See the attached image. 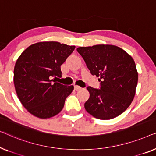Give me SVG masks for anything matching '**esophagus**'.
<instances>
[{
  "label": "esophagus",
  "mask_w": 156,
  "mask_h": 156,
  "mask_svg": "<svg viewBox=\"0 0 156 156\" xmlns=\"http://www.w3.org/2000/svg\"><path fill=\"white\" fill-rule=\"evenodd\" d=\"M81 88H82V87L78 86V85H74V89H75V90H76V91L80 90H81Z\"/></svg>",
  "instance_id": "esophagus-1"
}]
</instances>
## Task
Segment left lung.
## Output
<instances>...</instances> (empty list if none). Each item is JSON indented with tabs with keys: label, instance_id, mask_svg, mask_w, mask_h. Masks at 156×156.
I'll return each mask as SVG.
<instances>
[{
	"label": "left lung",
	"instance_id": "1",
	"mask_svg": "<svg viewBox=\"0 0 156 156\" xmlns=\"http://www.w3.org/2000/svg\"><path fill=\"white\" fill-rule=\"evenodd\" d=\"M92 75L100 77V89L87 87L90 98L85 109L94 117L115 118L129 107L135 96L138 72L132 57L115 45L78 47Z\"/></svg>",
	"mask_w": 156,
	"mask_h": 156
}]
</instances>
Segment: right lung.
Masks as SVG:
<instances>
[{"instance_id": "1", "label": "right lung", "mask_w": 156, "mask_h": 156, "mask_svg": "<svg viewBox=\"0 0 156 156\" xmlns=\"http://www.w3.org/2000/svg\"><path fill=\"white\" fill-rule=\"evenodd\" d=\"M75 48L58 41H41L30 45L17 58L13 78L15 91L32 115L47 119L62 110L73 86L62 85L55 79L61 77V66Z\"/></svg>"}]
</instances>
